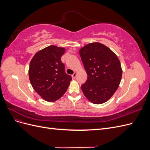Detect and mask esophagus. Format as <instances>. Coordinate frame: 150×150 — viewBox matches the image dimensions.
<instances>
[{"mask_svg":"<svg viewBox=\"0 0 150 150\" xmlns=\"http://www.w3.org/2000/svg\"><path fill=\"white\" fill-rule=\"evenodd\" d=\"M76 76H77V73H76V72H74V73L72 75V78L74 79V78H76Z\"/></svg>","mask_w":150,"mask_h":150,"instance_id":"34e87169","label":"esophagus"}]
</instances>
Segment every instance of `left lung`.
Masks as SVG:
<instances>
[{
  "label": "left lung",
  "instance_id": "8db88e82",
  "mask_svg": "<svg viewBox=\"0 0 150 150\" xmlns=\"http://www.w3.org/2000/svg\"><path fill=\"white\" fill-rule=\"evenodd\" d=\"M79 55L88 75L81 90L88 100L100 104L108 101L120 84L122 70L120 59L101 43L91 42L79 49Z\"/></svg>",
  "mask_w": 150,
  "mask_h": 150
}]
</instances>
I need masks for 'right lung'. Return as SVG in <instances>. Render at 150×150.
Instances as JSON below:
<instances>
[{"mask_svg":"<svg viewBox=\"0 0 150 150\" xmlns=\"http://www.w3.org/2000/svg\"><path fill=\"white\" fill-rule=\"evenodd\" d=\"M66 49L51 45L36 52L30 62L29 78L33 88L45 101L61 98L69 87L71 76L65 73L61 56Z\"/></svg>","mask_w":150,"mask_h":150,"instance_id":"add662e5","label":"right lung"}]
</instances>
